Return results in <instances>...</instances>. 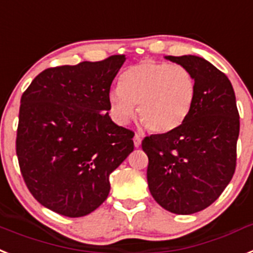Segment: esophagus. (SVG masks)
Returning a JSON list of instances; mask_svg holds the SVG:
<instances>
[{"instance_id":"1","label":"esophagus","mask_w":253,"mask_h":253,"mask_svg":"<svg viewBox=\"0 0 253 253\" xmlns=\"http://www.w3.org/2000/svg\"><path fill=\"white\" fill-rule=\"evenodd\" d=\"M133 141H134V146H135V147H139V146H141V143H142L141 135L135 134L134 138H133Z\"/></svg>"}]
</instances>
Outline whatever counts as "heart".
<instances>
[{"mask_svg":"<svg viewBox=\"0 0 253 253\" xmlns=\"http://www.w3.org/2000/svg\"><path fill=\"white\" fill-rule=\"evenodd\" d=\"M194 98L196 81L188 69L153 60L129 68L109 94L110 110L119 124L129 123L138 105L142 124L159 134L175 130L185 122Z\"/></svg>","mask_w":253,"mask_h":253,"instance_id":"b5f03b06","label":"heart"}]
</instances>
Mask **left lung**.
Listing matches in <instances>:
<instances>
[{"mask_svg": "<svg viewBox=\"0 0 253 253\" xmlns=\"http://www.w3.org/2000/svg\"><path fill=\"white\" fill-rule=\"evenodd\" d=\"M165 59L191 71L196 98L178 129L142 142L148 188L165 210L191 215L213 204L232 180L239 114L232 83L211 62L193 55Z\"/></svg>", "mask_w": 253, "mask_h": 253, "instance_id": "1", "label": "left lung"}]
</instances>
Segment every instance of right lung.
Listing matches in <instances>:
<instances>
[{"mask_svg": "<svg viewBox=\"0 0 253 253\" xmlns=\"http://www.w3.org/2000/svg\"><path fill=\"white\" fill-rule=\"evenodd\" d=\"M124 55L49 68L21 96L16 155L41 205L85 216L110 193L109 176L134 150V133L109 115L110 87Z\"/></svg>", "mask_w": 253, "mask_h": 253, "instance_id": "obj_1", "label": "right lung"}]
</instances>
